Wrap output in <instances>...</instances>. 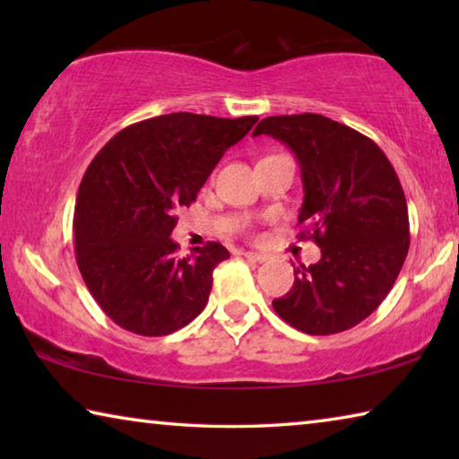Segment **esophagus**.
<instances>
[{
  "instance_id": "34e87169",
  "label": "esophagus",
  "mask_w": 459,
  "mask_h": 459,
  "mask_svg": "<svg viewBox=\"0 0 459 459\" xmlns=\"http://www.w3.org/2000/svg\"><path fill=\"white\" fill-rule=\"evenodd\" d=\"M243 257H245L247 261H253V263H263V261L267 259L265 255H261V253H253V251H247V253H243Z\"/></svg>"
}]
</instances>
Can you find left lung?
<instances>
[{
	"label": "left lung",
	"mask_w": 459,
	"mask_h": 459,
	"mask_svg": "<svg viewBox=\"0 0 459 459\" xmlns=\"http://www.w3.org/2000/svg\"><path fill=\"white\" fill-rule=\"evenodd\" d=\"M253 135L291 147L306 192L298 237L322 248L316 265L293 269V287L273 299V309L312 336L354 328L383 304L409 251L397 172L370 137L324 115L267 117Z\"/></svg>",
	"instance_id": "8db88e82"
}]
</instances>
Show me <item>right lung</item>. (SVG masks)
<instances>
[{
	"instance_id": "right-lung-1",
	"label": "right lung",
	"mask_w": 459,
	"mask_h": 459,
	"mask_svg": "<svg viewBox=\"0 0 459 459\" xmlns=\"http://www.w3.org/2000/svg\"><path fill=\"white\" fill-rule=\"evenodd\" d=\"M169 113L121 129L87 168L74 204V251L100 309L139 336H166L204 309L229 259L208 240L178 257L169 235L224 152L257 123Z\"/></svg>"
}]
</instances>
